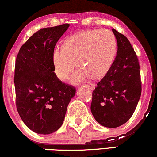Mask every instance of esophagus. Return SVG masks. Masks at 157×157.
<instances>
[{"mask_svg": "<svg viewBox=\"0 0 157 157\" xmlns=\"http://www.w3.org/2000/svg\"><path fill=\"white\" fill-rule=\"evenodd\" d=\"M86 87L91 90H94L95 89V85L94 84H87L86 85Z\"/></svg>", "mask_w": 157, "mask_h": 157, "instance_id": "34e87169", "label": "esophagus"}]
</instances>
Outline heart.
I'll use <instances>...</instances> for the list:
<instances>
[{
    "instance_id": "obj_1",
    "label": "heart",
    "mask_w": 157,
    "mask_h": 157,
    "mask_svg": "<svg viewBox=\"0 0 157 157\" xmlns=\"http://www.w3.org/2000/svg\"><path fill=\"white\" fill-rule=\"evenodd\" d=\"M117 39L108 29L84 30L65 40L63 47H56L52 56L54 71L59 80H68L75 66L78 69L71 78L75 84L92 77L101 78L112 64L117 52Z\"/></svg>"
}]
</instances>
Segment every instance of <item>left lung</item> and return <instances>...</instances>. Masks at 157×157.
Returning a JSON list of instances; mask_svg holds the SVG:
<instances>
[{"label": "left lung", "mask_w": 157, "mask_h": 157, "mask_svg": "<svg viewBox=\"0 0 157 157\" xmlns=\"http://www.w3.org/2000/svg\"><path fill=\"white\" fill-rule=\"evenodd\" d=\"M117 42V56L92 93L91 111L106 128H117L131 117L141 96L139 61L127 37L112 29Z\"/></svg>", "instance_id": "obj_1"}]
</instances>
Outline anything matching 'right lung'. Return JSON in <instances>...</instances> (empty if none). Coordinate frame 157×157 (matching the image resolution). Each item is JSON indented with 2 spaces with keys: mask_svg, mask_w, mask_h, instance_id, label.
Instances as JSON below:
<instances>
[{
  "mask_svg": "<svg viewBox=\"0 0 157 157\" xmlns=\"http://www.w3.org/2000/svg\"><path fill=\"white\" fill-rule=\"evenodd\" d=\"M69 24L40 29L20 48L15 61L14 83L16 106L30 130L50 134L62 125L76 89L54 72L52 56L55 45Z\"/></svg>",
  "mask_w": 157,
  "mask_h": 157,
  "instance_id": "1",
  "label": "right lung"
}]
</instances>
